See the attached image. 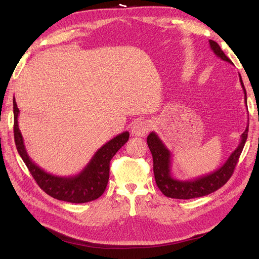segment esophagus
<instances>
[{
  "instance_id": "esophagus-1",
  "label": "esophagus",
  "mask_w": 259,
  "mask_h": 259,
  "mask_svg": "<svg viewBox=\"0 0 259 259\" xmlns=\"http://www.w3.org/2000/svg\"><path fill=\"white\" fill-rule=\"evenodd\" d=\"M150 130V124L144 120L135 121L132 126V134L135 136H146Z\"/></svg>"
}]
</instances>
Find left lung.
<instances>
[{
	"label": "left lung",
	"instance_id": "1",
	"mask_svg": "<svg viewBox=\"0 0 259 259\" xmlns=\"http://www.w3.org/2000/svg\"><path fill=\"white\" fill-rule=\"evenodd\" d=\"M210 50L214 52L217 57L221 58L224 61L232 64V61L226 56L223 50L221 49L215 41L209 40ZM240 76L241 86L244 92V101L247 107V98H246V91L243 84L242 77ZM248 126H246L244 133L241 135V142L238 147L234 149V151L229 155V158L223 164V165L217 168L216 170L211 171L209 174L203 175L198 178H193L190 180H180L173 177L170 173L171 167V153L163 144L160 137L155 134L154 132H151L147 137V144L149 149H150L152 158H153V173L155 183L158 185L159 189L162 191L164 195L167 198L173 199H193L204 197L211 192L218 190L219 188L223 187L229 178L232 176L233 170L236 168L240 154L244 148L245 142L247 139Z\"/></svg>",
	"mask_w": 259,
	"mask_h": 259
}]
</instances>
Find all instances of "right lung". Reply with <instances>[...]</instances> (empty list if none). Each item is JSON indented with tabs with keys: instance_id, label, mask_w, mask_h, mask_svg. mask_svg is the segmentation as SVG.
Wrapping results in <instances>:
<instances>
[{
	"instance_id": "right-lung-1",
	"label": "right lung",
	"mask_w": 259,
	"mask_h": 259,
	"mask_svg": "<svg viewBox=\"0 0 259 259\" xmlns=\"http://www.w3.org/2000/svg\"><path fill=\"white\" fill-rule=\"evenodd\" d=\"M13 105L14 138L17 151L41 189L54 199L70 203H85L98 199L106 190L109 180L110 161L114 154L120 150V148L126 144L130 133L123 132L99 148L88 165L77 175L69 177L56 176L38 167L31 160L18 126L19 109L15 97L13 99Z\"/></svg>"
}]
</instances>
